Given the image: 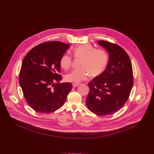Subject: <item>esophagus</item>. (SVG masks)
<instances>
[{"instance_id":"1","label":"esophagus","mask_w":154,"mask_h":154,"mask_svg":"<svg viewBox=\"0 0 154 154\" xmlns=\"http://www.w3.org/2000/svg\"><path fill=\"white\" fill-rule=\"evenodd\" d=\"M80 84H77V83H74V84H72V87L74 88V87H76L79 85H80Z\"/></svg>"}]
</instances>
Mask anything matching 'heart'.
<instances>
[{"label":"heart","instance_id":"1","mask_svg":"<svg viewBox=\"0 0 154 154\" xmlns=\"http://www.w3.org/2000/svg\"><path fill=\"white\" fill-rule=\"evenodd\" d=\"M75 58H82L79 69H75L65 75L67 82L78 83L88 79L90 75L98 76L103 72L108 63V53L102 49H95L90 44L78 46L72 50ZM72 63V57L67 54L61 57L59 64L65 70H69Z\"/></svg>","mask_w":154,"mask_h":154}]
</instances>
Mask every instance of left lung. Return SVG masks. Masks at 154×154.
<instances>
[{
    "mask_svg": "<svg viewBox=\"0 0 154 154\" xmlns=\"http://www.w3.org/2000/svg\"><path fill=\"white\" fill-rule=\"evenodd\" d=\"M97 43L108 52V63L89 82L86 105L94 113L105 116L116 113L126 102L133 85V69L129 56L120 46L105 41Z\"/></svg>",
    "mask_w": 154,
    "mask_h": 154,
    "instance_id": "left-lung-1",
    "label": "left lung"
}]
</instances>
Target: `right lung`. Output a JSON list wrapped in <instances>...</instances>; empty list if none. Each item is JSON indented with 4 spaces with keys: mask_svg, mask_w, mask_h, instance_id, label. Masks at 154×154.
I'll return each mask as SVG.
<instances>
[{
    "mask_svg": "<svg viewBox=\"0 0 154 154\" xmlns=\"http://www.w3.org/2000/svg\"><path fill=\"white\" fill-rule=\"evenodd\" d=\"M69 47L59 41L44 42L32 48L23 60L20 85L29 106L39 113L60 108L72 89L70 82L54 84L62 80L59 62Z\"/></svg>",
    "mask_w": 154,
    "mask_h": 154,
    "instance_id": "add662e5",
    "label": "right lung"
}]
</instances>
